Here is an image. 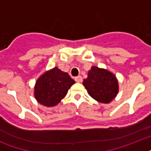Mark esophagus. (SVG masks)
Instances as JSON below:
<instances>
[{"mask_svg": "<svg viewBox=\"0 0 151 151\" xmlns=\"http://www.w3.org/2000/svg\"><path fill=\"white\" fill-rule=\"evenodd\" d=\"M75 81L78 83H81L82 81V78H81V76H78V77H76L75 78Z\"/></svg>", "mask_w": 151, "mask_h": 151, "instance_id": "esophagus-1", "label": "esophagus"}]
</instances>
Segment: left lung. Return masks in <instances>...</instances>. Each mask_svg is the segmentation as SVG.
<instances>
[{"instance_id":"8db88e82","label":"left lung","mask_w":151,"mask_h":151,"mask_svg":"<svg viewBox=\"0 0 151 151\" xmlns=\"http://www.w3.org/2000/svg\"><path fill=\"white\" fill-rule=\"evenodd\" d=\"M83 85L90 96L97 102L110 103L117 96L119 85L116 76L106 69L92 66Z\"/></svg>"}]
</instances>
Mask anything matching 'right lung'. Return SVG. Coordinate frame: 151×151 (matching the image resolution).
Here are the masks:
<instances>
[{
	"mask_svg": "<svg viewBox=\"0 0 151 151\" xmlns=\"http://www.w3.org/2000/svg\"><path fill=\"white\" fill-rule=\"evenodd\" d=\"M74 83L68 73L55 66L37 78L34 85V97L41 105L47 107L55 106L66 96Z\"/></svg>",
	"mask_w": 151,
	"mask_h": 151,
	"instance_id": "right-lung-1",
	"label": "right lung"
}]
</instances>
